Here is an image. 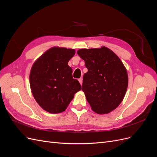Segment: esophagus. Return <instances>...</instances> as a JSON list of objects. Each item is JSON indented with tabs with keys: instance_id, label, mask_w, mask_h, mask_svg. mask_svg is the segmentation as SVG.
Masks as SVG:
<instances>
[{
	"instance_id": "34e87169",
	"label": "esophagus",
	"mask_w": 157,
	"mask_h": 157,
	"mask_svg": "<svg viewBox=\"0 0 157 157\" xmlns=\"http://www.w3.org/2000/svg\"><path fill=\"white\" fill-rule=\"evenodd\" d=\"M78 81H79V82H80V85H82V78H79V79H78Z\"/></svg>"
}]
</instances>
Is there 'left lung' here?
I'll return each instance as SVG.
<instances>
[{
    "mask_svg": "<svg viewBox=\"0 0 157 157\" xmlns=\"http://www.w3.org/2000/svg\"><path fill=\"white\" fill-rule=\"evenodd\" d=\"M77 54L88 69L82 90L92 111L100 115L111 113L125 96L128 84L125 66L105 46L79 49Z\"/></svg>",
    "mask_w": 157,
    "mask_h": 157,
    "instance_id": "8db88e82",
    "label": "left lung"
}]
</instances>
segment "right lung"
Instances as JSON below:
<instances>
[{"instance_id": "1", "label": "right lung", "mask_w": 157, "mask_h": 157, "mask_svg": "<svg viewBox=\"0 0 157 157\" xmlns=\"http://www.w3.org/2000/svg\"><path fill=\"white\" fill-rule=\"evenodd\" d=\"M75 50L54 46L33 63L29 75L31 92L37 103L52 114L65 111L75 94L81 90L68 62Z\"/></svg>"}]
</instances>
